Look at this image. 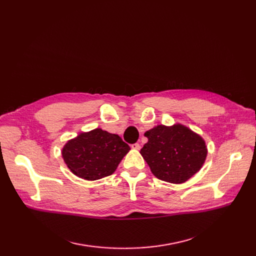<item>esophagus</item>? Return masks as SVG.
<instances>
[{
    "label": "esophagus",
    "instance_id": "obj_1",
    "mask_svg": "<svg viewBox=\"0 0 256 256\" xmlns=\"http://www.w3.org/2000/svg\"><path fill=\"white\" fill-rule=\"evenodd\" d=\"M130 147H132V150H139L141 146H140V144H139V143H134V144H132V145H130Z\"/></svg>",
    "mask_w": 256,
    "mask_h": 256
}]
</instances>
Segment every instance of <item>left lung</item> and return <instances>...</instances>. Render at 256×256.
Returning a JSON list of instances; mask_svg holds the SVG:
<instances>
[{
  "instance_id": "obj_1",
  "label": "left lung",
  "mask_w": 256,
  "mask_h": 256,
  "mask_svg": "<svg viewBox=\"0 0 256 256\" xmlns=\"http://www.w3.org/2000/svg\"><path fill=\"white\" fill-rule=\"evenodd\" d=\"M144 136L148 142L140 154L156 178L171 184H182L204 166L208 148L204 138L180 124L156 126Z\"/></svg>"
}]
</instances>
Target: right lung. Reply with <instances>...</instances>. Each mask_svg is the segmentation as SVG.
<instances>
[{
  "instance_id": "right-lung-1",
  "label": "right lung",
  "mask_w": 256,
  "mask_h": 256,
  "mask_svg": "<svg viewBox=\"0 0 256 256\" xmlns=\"http://www.w3.org/2000/svg\"><path fill=\"white\" fill-rule=\"evenodd\" d=\"M130 150L116 134L96 128L67 141L62 158L74 176L96 180L113 174Z\"/></svg>"
}]
</instances>
